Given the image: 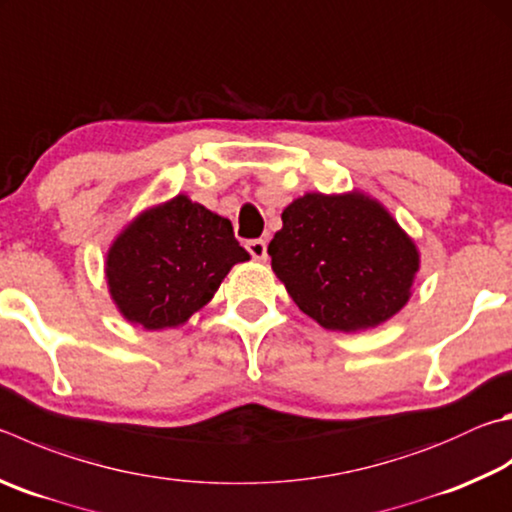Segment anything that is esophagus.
<instances>
[{"label": "esophagus", "mask_w": 512, "mask_h": 512, "mask_svg": "<svg viewBox=\"0 0 512 512\" xmlns=\"http://www.w3.org/2000/svg\"><path fill=\"white\" fill-rule=\"evenodd\" d=\"M246 248H248V253L253 255V259H257V262H266L268 253H266V241H264V239H253V241H248Z\"/></svg>", "instance_id": "esophagus-1"}]
</instances>
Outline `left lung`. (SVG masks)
<instances>
[{
    "label": "left lung",
    "mask_w": 512,
    "mask_h": 512,
    "mask_svg": "<svg viewBox=\"0 0 512 512\" xmlns=\"http://www.w3.org/2000/svg\"><path fill=\"white\" fill-rule=\"evenodd\" d=\"M271 268L300 311L329 331L356 333L410 302L421 253L367 192H306L282 212Z\"/></svg>",
    "instance_id": "8db88e82"
}]
</instances>
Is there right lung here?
<instances>
[{
  "label": "right lung",
  "instance_id": "right-lung-1",
  "mask_svg": "<svg viewBox=\"0 0 512 512\" xmlns=\"http://www.w3.org/2000/svg\"><path fill=\"white\" fill-rule=\"evenodd\" d=\"M230 219L188 194L138 212L109 244L105 280L111 302L145 331L183 327L230 273L248 262Z\"/></svg>",
  "mask_w": 512,
  "mask_h": 512
}]
</instances>
